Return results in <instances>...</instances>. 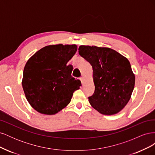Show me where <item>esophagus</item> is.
Returning a JSON list of instances; mask_svg holds the SVG:
<instances>
[{
	"instance_id": "obj_1",
	"label": "esophagus",
	"mask_w": 155,
	"mask_h": 155,
	"mask_svg": "<svg viewBox=\"0 0 155 155\" xmlns=\"http://www.w3.org/2000/svg\"><path fill=\"white\" fill-rule=\"evenodd\" d=\"M79 79H80V80H81V83H82V85H83V81H84V78L83 77H81V78H79Z\"/></svg>"
}]
</instances>
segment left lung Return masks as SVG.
Returning a JSON list of instances; mask_svg holds the SVG:
<instances>
[{
  "label": "left lung",
  "instance_id": "left-lung-1",
  "mask_svg": "<svg viewBox=\"0 0 155 155\" xmlns=\"http://www.w3.org/2000/svg\"><path fill=\"white\" fill-rule=\"evenodd\" d=\"M78 50L93 70L95 91L88 97L90 104L102 114L118 113L129 101L134 87L129 60L109 48L82 45Z\"/></svg>",
  "mask_w": 155,
  "mask_h": 155
}]
</instances>
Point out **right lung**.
<instances>
[{"label":"right lung","instance_id":"1","mask_svg":"<svg viewBox=\"0 0 155 155\" xmlns=\"http://www.w3.org/2000/svg\"><path fill=\"white\" fill-rule=\"evenodd\" d=\"M77 46L49 45L28 61L23 71L22 88L28 101L37 112L55 114L71 101L73 93L81 86L72 76V67L67 65Z\"/></svg>","mask_w":155,"mask_h":155}]
</instances>
